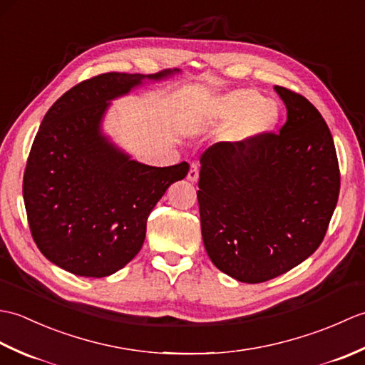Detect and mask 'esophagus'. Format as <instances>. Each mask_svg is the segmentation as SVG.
<instances>
[{"mask_svg": "<svg viewBox=\"0 0 365 365\" xmlns=\"http://www.w3.org/2000/svg\"><path fill=\"white\" fill-rule=\"evenodd\" d=\"M197 178H199V165H197V163H191L190 170H188V180L196 182Z\"/></svg>", "mask_w": 365, "mask_h": 365, "instance_id": "esophagus-1", "label": "esophagus"}]
</instances>
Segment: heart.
Segmentation results:
<instances>
[{
	"label": "heart",
	"mask_w": 365,
	"mask_h": 365,
	"mask_svg": "<svg viewBox=\"0 0 365 365\" xmlns=\"http://www.w3.org/2000/svg\"><path fill=\"white\" fill-rule=\"evenodd\" d=\"M277 118V106L251 89L230 92L221 98L215 111L216 122L222 125L240 123L238 131L243 136L265 133L274 127Z\"/></svg>",
	"instance_id": "1"
}]
</instances>
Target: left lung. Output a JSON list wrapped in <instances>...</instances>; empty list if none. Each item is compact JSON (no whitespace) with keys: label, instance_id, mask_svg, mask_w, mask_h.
I'll list each match as a JSON object with an SVG mask.
<instances>
[{"label":"left lung","instance_id":"left-lung-1","mask_svg":"<svg viewBox=\"0 0 365 365\" xmlns=\"http://www.w3.org/2000/svg\"><path fill=\"white\" fill-rule=\"evenodd\" d=\"M287 108L279 133L216 143L200 157L199 212L208 257L240 282L290 271L323 242L337 205L334 141L306 97L274 86Z\"/></svg>","mask_w":365,"mask_h":365}]
</instances>
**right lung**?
Listing matches in <instances>:
<instances>
[{"label":"right lung","instance_id":"obj_1","mask_svg":"<svg viewBox=\"0 0 365 365\" xmlns=\"http://www.w3.org/2000/svg\"><path fill=\"white\" fill-rule=\"evenodd\" d=\"M174 72L92 76L46 111L23 175V199L31 235L54 265L84 277L125 267L143 247L153 207L188 174L187 161L155 168L131 160L100 131L113 98Z\"/></svg>","mask_w":365,"mask_h":365}]
</instances>
